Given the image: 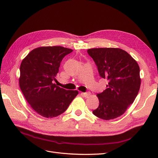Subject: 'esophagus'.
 <instances>
[{"instance_id":"esophagus-1","label":"esophagus","mask_w":158,"mask_h":158,"mask_svg":"<svg viewBox=\"0 0 158 158\" xmlns=\"http://www.w3.org/2000/svg\"><path fill=\"white\" fill-rule=\"evenodd\" d=\"M81 95L85 98H88L90 95V93L89 92H82L81 93Z\"/></svg>"}]
</instances>
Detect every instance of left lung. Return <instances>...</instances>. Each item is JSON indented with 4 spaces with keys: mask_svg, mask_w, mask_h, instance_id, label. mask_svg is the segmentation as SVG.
Instances as JSON below:
<instances>
[{
    "mask_svg": "<svg viewBox=\"0 0 158 158\" xmlns=\"http://www.w3.org/2000/svg\"><path fill=\"white\" fill-rule=\"evenodd\" d=\"M87 51L100 76L108 81L107 89L97 94L99 106L93 114L107 121L121 116L139 92V66L127 51L119 48H94Z\"/></svg>",
    "mask_w": 158,
    "mask_h": 158,
    "instance_id": "8db88e82",
    "label": "left lung"
}]
</instances>
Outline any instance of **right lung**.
Masks as SVG:
<instances>
[{
  "instance_id": "obj_1",
  "label": "right lung",
  "mask_w": 158,
  "mask_h": 158,
  "mask_svg": "<svg viewBox=\"0 0 158 158\" xmlns=\"http://www.w3.org/2000/svg\"><path fill=\"white\" fill-rule=\"evenodd\" d=\"M73 51L61 46L40 47L22 61L20 89L31 107L43 117L60 115L78 94L77 90H66L54 84L60 62Z\"/></svg>"
}]
</instances>
